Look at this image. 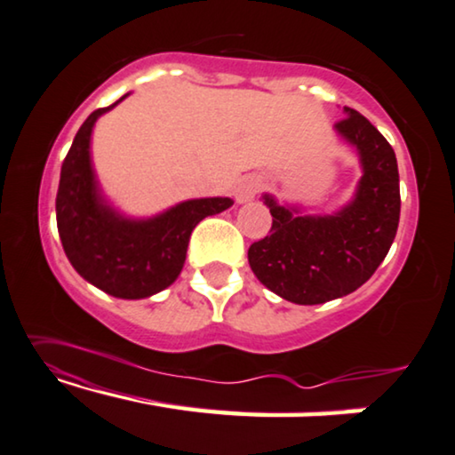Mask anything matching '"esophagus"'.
Returning <instances> with one entry per match:
<instances>
[{
	"label": "esophagus",
	"instance_id": "obj_1",
	"mask_svg": "<svg viewBox=\"0 0 455 455\" xmlns=\"http://www.w3.org/2000/svg\"><path fill=\"white\" fill-rule=\"evenodd\" d=\"M261 188V180L257 178V175H247V178H243L239 181V186L235 189V200L239 202V204H247L257 196Z\"/></svg>",
	"mask_w": 455,
	"mask_h": 455
}]
</instances>
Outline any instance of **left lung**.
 Listing matches in <instances>:
<instances>
[{
	"label": "left lung",
	"mask_w": 455,
	"mask_h": 455,
	"mask_svg": "<svg viewBox=\"0 0 455 455\" xmlns=\"http://www.w3.org/2000/svg\"><path fill=\"white\" fill-rule=\"evenodd\" d=\"M335 134L357 155L362 178L349 202L329 214L263 194L271 235L249 247V266L263 286L294 304H323L347 296L384 261L401 219L396 155L371 122L354 108Z\"/></svg>",
	"instance_id": "obj_1"
}]
</instances>
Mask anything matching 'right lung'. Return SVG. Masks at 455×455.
Returning a JSON list of instances; mask_svg holds the SVG:
<instances>
[{
    "label": "right lung",
    "mask_w": 455,
    "mask_h": 455,
    "mask_svg": "<svg viewBox=\"0 0 455 455\" xmlns=\"http://www.w3.org/2000/svg\"><path fill=\"white\" fill-rule=\"evenodd\" d=\"M128 96L92 112L73 139L60 167L57 227L67 259L85 282L114 298L140 300L178 280L196 225L225 212L233 200L192 198L153 216H131L114 206L93 167L92 134L96 122Z\"/></svg>",
    "instance_id": "1"
}]
</instances>
